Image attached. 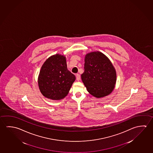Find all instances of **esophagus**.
<instances>
[{"label": "esophagus", "instance_id": "esophagus-1", "mask_svg": "<svg viewBox=\"0 0 153 153\" xmlns=\"http://www.w3.org/2000/svg\"><path fill=\"white\" fill-rule=\"evenodd\" d=\"M76 79L78 81H79V80H80V76L79 74H77L76 75Z\"/></svg>", "mask_w": 153, "mask_h": 153}]
</instances>
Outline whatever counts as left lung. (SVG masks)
<instances>
[{"mask_svg": "<svg viewBox=\"0 0 153 153\" xmlns=\"http://www.w3.org/2000/svg\"><path fill=\"white\" fill-rule=\"evenodd\" d=\"M84 72L81 75L88 92L95 98L109 95L115 86V68L109 58L99 51L85 55Z\"/></svg>", "mask_w": 153, "mask_h": 153, "instance_id": "8db88e82", "label": "left lung"}]
</instances>
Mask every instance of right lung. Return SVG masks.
<instances>
[{"label":"right lung","mask_w":153,"mask_h":153,"mask_svg":"<svg viewBox=\"0 0 153 153\" xmlns=\"http://www.w3.org/2000/svg\"><path fill=\"white\" fill-rule=\"evenodd\" d=\"M75 79V76L68 70L65 56L56 54L43 63L38 77V84L45 98L60 100L68 95Z\"/></svg>","instance_id":"right-lung-1"}]
</instances>
